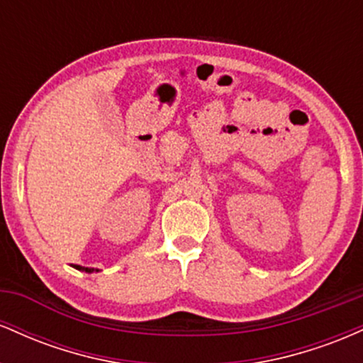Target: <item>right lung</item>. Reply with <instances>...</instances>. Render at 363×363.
<instances>
[{"label": "right lung", "mask_w": 363, "mask_h": 363, "mask_svg": "<svg viewBox=\"0 0 363 363\" xmlns=\"http://www.w3.org/2000/svg\"><path fill=\"white\" fill-rule=\"evenodd\" d=\"M73 268L80 269V272H85V273H94V272H99V269H94V268H85V266H78V264H73Z\"/></svg>", "instance_id": "add662e5"}]
</instances>
